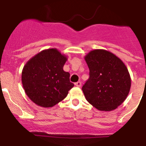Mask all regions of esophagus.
Listing matches in <instances>:
<instances>
[{"label": "esophagus", "instance_id": "1", "mask_svg": "<svg viewBox=\"0 0 146 146\" xmlns=\"http://www.w3.org/2000/svg\"><path fill=\"white\" fill-rule=\"evenodd\" d=\"M75 86H77V87H81V85H82V83H81V82H76L75 84Z\"/></svg>", "mask_w": 146, "mask_h": 146}]
</instances>
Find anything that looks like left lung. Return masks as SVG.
I'll return each mask as SVG.
<instances>
[{"mask_svg":"<svg viewBox=\"0 0 146 146\" xmlns=\"http://www.w3.org/2000/svg\"><path fill=\"white\" fill-rule=\"evenodd\" d=\"M90 78L82 87L89 103L101 111H112L127 98L131 79L123 61L110 51L95 49L84 56Z\"/></svg>","mask_w":146,"mask_h":146,"instance_id":"8db88e82","label":"left lung"}]
</instances>
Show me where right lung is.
I'll return each instance as SVG.
<instances>
[{
    "label": "right lung",
    "instance_id": "add662e5",
    "mask_svg": "<svg viewBox=\"0 0 146 146\" xmlns=\"http://www.w3.org/2000/svg\"><path fill=\"white\" fill-rule=\"evenodd\" d=\"M67 60L56 48L41 51L29 59L22 70L25 92L37 105L51 108L63 100L74 87L64 65Z\"/></svg>",
    "mask_w": 146,
    "mask_h": 146
}]
</instances>
